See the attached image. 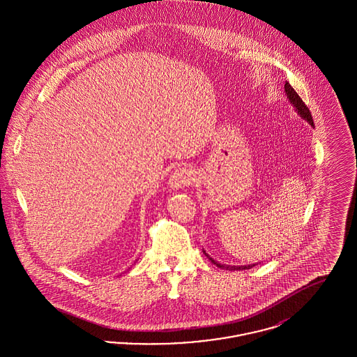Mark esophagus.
<instances>
[{
  "instance_id": "esophagus-1",
  "label": "esophagus",
  "mask_w": 357,
  "mask_h": 357,
  "mask_svg": "<svg viewBox=\"0 0 357 357\" xmlns=\"http://www.w3.org/2000/svg\"><path fill=\"white\" fill-rule=\"evenodd\" d=\"M194 182H195V175H194L192 170H190L188 167L176 169L171 174L170 179H169V185H170L172 190L190 186Z\"/></svg>"
}]
</instances>
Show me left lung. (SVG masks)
Returning <instances> with one entry per match:
<instances>
[{"mask_svg":"<svg viewBox=\"0 0 357 357\" xmlns=\"http://www.w3.org/2000/svg\"><path fill=\"white\" fill-rule=\"evenodd\" d=\"M285 95H287V98L289 99V102L294 107V109H296V112L300 115V118L301 119L305 120L307 121L312 127H314V124H313V119H312V114H310V111H309V108L306 107L305 102L301 100V98L298 96V93L293 89V86L289 84L288 82L285 83ZM206 257L214 264V265H217L218 268H222V269H227V271H245V269H252L253 266H255V264H250V265H241V266H230V265H223V264H220L218 261H215V259H213L210 255H207L206 252H204Z\"/></svg>","mask_w":357,"mask_h":357,"instance_id":"left-lung-1","label":"left lung"}]
</instances>
